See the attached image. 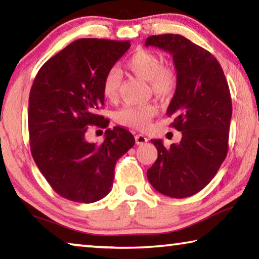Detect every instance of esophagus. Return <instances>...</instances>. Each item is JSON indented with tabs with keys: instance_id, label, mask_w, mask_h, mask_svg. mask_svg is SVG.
<instances>
[{
	"instance_id": "esophagus-1",
	"label": "esophagus",
	"mask_w": 259,
	"mask_h": 259,
	"mask_svg": "<svg viewBox=\"0 0 259 259\" xmlns=\"http://www.w3.org/2000/svg\"><path fill=\"white\" fill-rule=\"evenodd\" d=\"M135 140H136V144H137V145H143V144H145L147 142V138L144 135L139 134V135L135 136Z\"/></svg>"
}]
</instances>
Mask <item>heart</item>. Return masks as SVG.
<instances>
[{
  "label": "heart",
  "instance_id": "obj_1",
  "mask_svg": "<svg viewBox=\"0 0 259 259\" xmlns=\"http://www.w3.org/2000/svg\"><path fill=\"white\" fill-rule=\"evenodd\" d=\"M125 67L135 75L150 82L151 89L160 98H168L177 89V74L171 67L163 66V61L154 52L139 49L125 61ZM121 74L116 68L108 69L102 83L104 97L108 102H116L120 95ZM157 113V107L153 104L140 106H124L115 113L117 123L135 129H144L150 124Z\"/></svg>",
  "mask_w": 259,
  "mask_h": 259
}]
</instances>
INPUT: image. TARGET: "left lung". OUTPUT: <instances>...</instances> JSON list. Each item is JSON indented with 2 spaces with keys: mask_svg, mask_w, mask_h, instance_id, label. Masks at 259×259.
Here are the masks:
<instances>
[{
  "mask_svg": "<svg viewBox=\"0 0 259 259\" xmlns=\"http://www.w3.org/2000/svg\"><path fill=\"white\" fill-rule=\"evenodd\" d=\"M145 46L172 56L178 83L166 115L183 135L181 143L170 147L162 139L151 140L157 159L147 178L162 194L187 198L208 185L226 157L232 117L229 84L218 60L182 35H152Z\"/></svg>",
  "mask_w": 259,
  "mask_h": 259,
  "instance_id": "1",
  "label": "left lung"
}]
</instances>
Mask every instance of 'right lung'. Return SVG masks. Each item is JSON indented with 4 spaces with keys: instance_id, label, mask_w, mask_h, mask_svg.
<instances>
[{
    "instance_id": "1",
    "label": "right lung",
    "mask_w": 259,
    "mask_h": 259,
    "mask_svg": "<svg viewBox=\"0 0 259 259\" xmlns=\"http://www.w3.org/2000/svg\"><path fill=\"white\" fill-rule=\"evenodd\" d=\"M130 48L129 41L80 38L37 72L28 100L30 152L41 174L63 198L93 203L113 186L120 157L135 145L121 126L105 131L104 143L85 139L88 125L107 128L97 113L104 105L105 74Z\"/></svg>"
}]
</instances>
